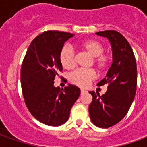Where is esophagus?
Wrapping results in <instances>:
<instances>
[{
	"label": "esophagus",
	"mask_w": 147,
	"mask_h": 147,
	"mask_svg": "<svg viewBox=\"0 0 147 147\" xmlns=\"http://www.w3.org/2000/svg\"><path fill=\"white\" fill-rule=\"evenodd\" d=\"M80 91H81V93H84V92H87V91H86V90H84V89H81V90H80Z\"/></svg>",
	"instance_id": "1"
}]
</instances>
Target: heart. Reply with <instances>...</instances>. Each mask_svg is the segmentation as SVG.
I'll return each instance as SVG.
<instances>
[{
  "mask_svg": "<svg viewBox=\"0 0 147 147\" xmlns=\"http://www.w3.org/2000/svg\"><path fill=\"white\" fill-rule=\"evenodd\" d=\"M82 50L88 52L92 57L93 64L99 71L105 70L110 64V55L104 53V45L96 40H85L80 43ZM59 60L62 66L70 70L76 66V56L74 50L70 46H65L59 53ZM96 78V71L93 69H77L74 71L69 76L70 82L80 88H87L91 82Z\"/></svg>",
  "mask_w": 147,
  "mask_h": 147,
  "instance_id": "b5f03b06",
  "label": "heart"
}]
</instances>
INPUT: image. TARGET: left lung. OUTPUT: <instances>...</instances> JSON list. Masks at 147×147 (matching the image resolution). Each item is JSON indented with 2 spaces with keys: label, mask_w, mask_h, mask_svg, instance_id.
Here are the masks:
<instances>
[{
  "label": "left lung",
  "mask_w": 147,
  "mask_h": 147,
  "mask_svg": "<svg viewBox=\"0 0 147 147\" xmlns=\"http://www.w3.org/2000/svg\"><path fill=\"white\" fill-rule=\"evenodd\" d=\"M96 35L109 39L113 62L105 78L97 86H107L101 96L89 92L92 101L89 105L90 119L96 126L107 128L115 125L127 115L137 91V63L133 49L125 37L115 30L98 32Z\"/></svg>",
  "instance_id": "obj_1"
}]
</instances>
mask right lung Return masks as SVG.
Wrapping results in <instances>:
<instances>
[{
  "mask_svg": "<svg viewBox=\"0 0 147 147\" xmlns=\"http://www.w3.org/2000/svg\"><path fill=\"white\" fill-rule=\"evenodd\" d=\"M69 32L46 31L29 45L21 67V88L26 106L36 119L49 126H59L69 119L80 89L69 84L60 89L54 80L63 68L59 53Z\"/></svg>",
  "mask_w": 147,
  "mask_h": 147,
  "instance_id": "right-lung-1",
  "label": "right lung"
}]
</instances>
